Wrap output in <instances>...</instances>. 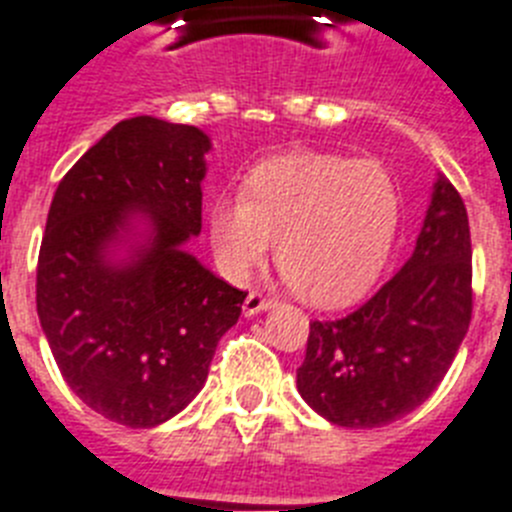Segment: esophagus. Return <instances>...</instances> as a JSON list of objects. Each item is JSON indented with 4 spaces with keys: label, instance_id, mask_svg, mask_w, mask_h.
Returning <instances> with one entry per match:
<instances>
[{
    "label": "esophagus",
    "instance_id": "obj_1",
    "mask_svg": "<svg viewBox=\"0 0 512 512\" xmlns=\"http://www.w3.org/2000/svg\"><path fill=\"white\" fill-rule=\"evenodd\" d=\"M275 301L268 299V296H262L260 291H250L247 293V299H244V317H255V314H260V311L270 309Z\"/></svg>",
    "mask_w": 512,
    "mask_h": 512
}]
</instances>
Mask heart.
I'll list each match as a JSON object with an SVG mask.
<instances>
[{
  "mask_svg": "<svg viewBox=\"0 0 512 512\" xmlns=\"http://www.w3.org/2000/svg\"><path fill=\"white\" fill-rule=\"evenodd\" d=\"M402 190L384 164L291 151L257 162L237 195L208 208L221 273L244 281L275 239V262L301 299L337 306L384 270L402 224Z\"/></svg>",
  "mask_w": 512,
  "mask_h": 512,
  "instance_id": "b5f03b06",
  "label": "heart"
}]
</instances>
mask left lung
Wrapping results in <instances>:
<instances>
[{"instance_id": "obj_1", "label": "left lung", "mask_w": 512, "mask_h": 512, "mask_svg": "<svg viewBox=\"0 0 512 512\" xmlns=\"http://www.w3.org/2000/svg\"><path fill=\"white\" fill-rule=\"evenodd\" d=\"M471 322V234L459 190L433 185L415 252L348 317L314 319L296 386L342 428H381L438 389Z\"/></svg>"}]
</instances>
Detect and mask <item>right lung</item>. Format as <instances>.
I'll return each instance as SVG.
<instances>
[{
	"mask_svg": "<svg viewBox=\"0 0 512 512\" xmlns=\"http://www.w3.org/2000/svg\"><path fill=\"white\" fill-rule=\"evenodd\" d=\"M208 149L201 128L128 118L66 172L48 211L35 283L41 327L71 391L128 428L185 410L242 314L247 293L185 252L201 234ZM121 241L132 252L113 261Z\"/></svg>",
	"mask_w": 512,
	"mask_h": 512,
	"instance_id": "right-lung-1",
	"label": "right lung"
}]
</instances>
